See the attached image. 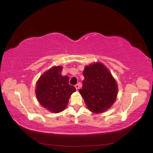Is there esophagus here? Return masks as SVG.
I'll use <instances>...</instances> for the list:
<instances>
[{
    "label": "esophagus",
    "instance_id": "1",
    "mask_svg": "<svg viewBox=\"0 0 153 153\" xmlns=\"http://www.w3.org/2000/svg\"><path fill=\"white\" fill-rule=\"evenodd\" d=\"M75 88H76V89L78 90L79 88H80V85H79V84H76V85H75Z\"/></svg>",
    "mask_w": 153,
    "mask_h": 153
}]
</instances>
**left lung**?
<instances>
[{"mask_svg": "<svg viewBox=\"0 0 153 153\" xmlns=\"http://www.w3.org/2000/svg\"><path fill=\"white\" fill-rule=\"evenodd\" d=\"M83 87L79 90L88 110L95 114L104 112L114 103L117 84L111 72L101 63L85 67Z\"/></svg>", "mask_w": 153, "mask_h": 153, "instance_id": "8db88e82", "label": "left lung"}]
</instances>
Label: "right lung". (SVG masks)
Returning a JSON list of instances; mask_svg holds the SVG:
<instances>
[{
	"mask_svg": "<svg viewBox=\"0 0 153 153\" xmlns=\"http://www.w3.org/2000/svg\"><path fill=\"white\" fill-rule=\"evenodd\" d=\"M62 66H53L42 74L36 83V97L42 106L53 113L66 107L71 95L76 91L69 84V77L62 75Z\"/></svg>",
	"mask_w": 153,
	"mask_h": 153,
	"instance_id": "add662e5",
	"label": "right lung"
}]
</instances>
